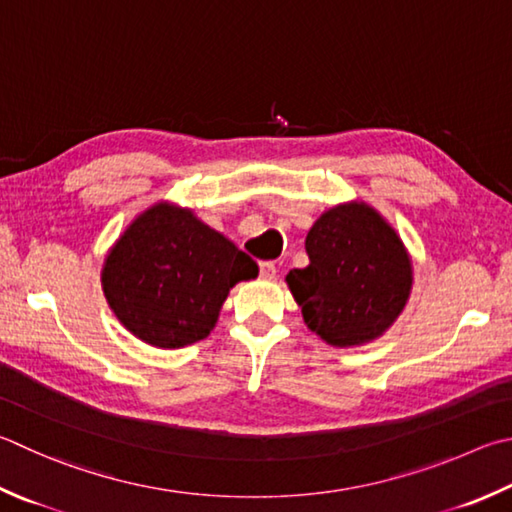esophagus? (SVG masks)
<instances>
[{"instance_id": "esophagus-1", "label": "esophagus", "mask_w": 512, "mask_h": 512, "mask_svg": "<svg viewBox=\"0 0 512 512\" xmlns=\"http://www.w3.org/2000/svg\"><path fill=\"white\" fill-rule=\"evenodd\" d=\"M275 275H277V268L273 262L259 264V277H262V280H273Z\"/></svg>"}]
</instances>
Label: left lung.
I'll list each match as a JSON object with an SVG mask.
<instances>
[{"label": "left lung", "instance_id": "obj_1", "mask_svg": "<svg viewBox=\"0 0 512 512\" xmlns=\"http://www.w3.org/2000/svg\"><path fill=\"white\" fill-rule=\"evenodd\" d=\"M309 266L286 275L306 327L333 347L365 345L392 327L412 291L401 237L362 201L324 212L306 235Z\"/></svg>", "mask_w": 512, "mask_h": 512}]
</instances>
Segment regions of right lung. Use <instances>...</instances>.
Segmentation results:
<instances>
[{
    "instance_id": "1",
    "label": "right lung",
    "mask_w": 512,
    "mask_h": 512,
    "mask_svg": "<svg viewBox=\"0 0 512 512\" xmlns=\"http://www.w3.org/2000/svg\"><path fill=\"white\" fill-rule=\"evenodd\" d=\"M259 268L221 232L172 203H154L109 250L102 291L127 331L179 349L215 329L221 304Z\"/></svg>"
}]
</instances>
